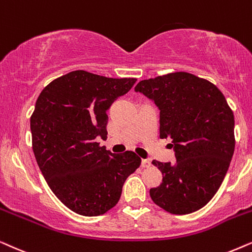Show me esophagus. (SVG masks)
I'll return each instance as SVG.
<instances>
[{"label": "esophagus", "instance_id": "1", "mask_svg": "<svg viewBox=\"0 0 252 252\" xmlns=\"http://www.w3.org/2000/svg\"><path fill=\"white\" fill-rule=\"evenodd\" d=\"M150 166H151L150 160H147V159L142 160V167H143V168H147V167H150Z\"/></svg>", "mask_w": 252, "mask_h": 252}]
</instances>
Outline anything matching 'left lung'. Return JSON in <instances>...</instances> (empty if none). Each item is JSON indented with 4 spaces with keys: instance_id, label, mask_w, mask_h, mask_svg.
Here are the masks:
<instances>
[{
    "instance_id": "8db88e82",
    "label": "left lung",
    "mask_w": 252,
    "mask_h": 252,
    "mask_svg": "<svg viewBox=\"0 0 252 252\" xmlns=\"http://www.w3.org/2000/svg\"><path fill=\"white\" fill-rule=\"evenodd\" d=\"M136 92L160 110V138L172 139L176 162L153 160L162 183L150 190L161 209L189 214L205 206L219 189L234 154V114L209 80L189 72L144 79Z\"/></svg>"
}]
</instances>
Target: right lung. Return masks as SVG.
Wrapping results in <instances>:
<instances>
[{
    "label": "right lung",
    "instance_id": "right-lung-1",
    "mask_svg": "<svg viewBox=\"0 0 252 252\" xmlns=\"http://www.w3.org/2000/svg\"><path fill=\"white\" fill-rule=\"evenodd\" d=\"M136 80L76 70L54 79L36 100L31 116L36 162L54 194L80 216L113 209L142 162L132 151L110 153L98 143L107 138V109Z\"/></svg>",
    "mask_w": 252,
    "mask_h": 252
}]
</instances>
